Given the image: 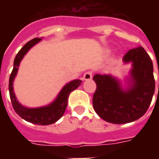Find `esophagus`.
Here are the masks:
<instances>
[{
	"instance_id": "34e87169",
	"label": "esophagus",
	"mask_w": 159,
	"mask_h": 159,
	"mask_svg": "<svg viewBox=\"0 0 159 159\" xmlns=\"http://www.w3.org/2000/svg\"><path fill=\"white\" fill-rule=\"evenodd\" d=\"M92 77H93V73H92V71H87L86 73H84L83 79L87 81V80H91Z\"/></svg>"
}]
</instances>
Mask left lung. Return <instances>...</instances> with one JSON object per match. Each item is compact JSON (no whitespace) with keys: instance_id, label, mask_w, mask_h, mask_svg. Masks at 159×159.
Instances as JSON below:
<instances>
[{"instance_id":"8db88e82","label":"left lung","mask_w":159,"mask_h":159,"mask_svg":"<svg viewBox=\"0 0 159 159\" xmlns=\"http://www.w3.org/2000/svg\"><path fill=\"white\" fill-rule=\"evenodd\" d=\"M123 61L132 66L124 89L111 75L96 74L93 77L97 86L93 97V109L102 119L116 124L131 123L142 117L155 91L153 65L142 47L130 49Z\"/></svg>"}]
</instances>
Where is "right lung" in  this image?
<instances>
[{
	"mask_svg": "<svg viewBox=\"0 0 159 159\" xmlns=\"http://www.w3.org/2000/svg\"><path fill=\"white\" fill-rule=\"evenodd\" d=\"M41 40L42 38H34L27 42L17 53L13 62V69L9 78V93H10L12 107L19 117H21L23 119H25L27 122L34 124L49 125L57 122L64 115L67 107V102H68L67 100L70 93L72 92L73 90L76 89L83 82L79 79H76L66 84L62 88V89L60 90L55 100L52 103L45 107L29 108V107H24L19 103L13 91V81L17 76L19 64L23 58L30 49L36 45V43H38Z\"/></svg>",
	"mask_w": 159,
	"mask_h": 159,
	"instance_id": "add662e5",
	"label": "right lung"
}]
</instances>
